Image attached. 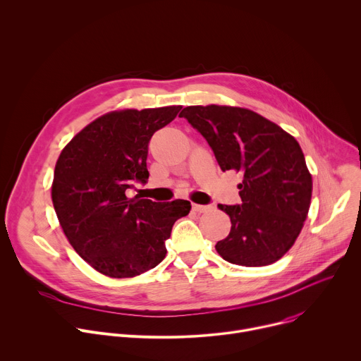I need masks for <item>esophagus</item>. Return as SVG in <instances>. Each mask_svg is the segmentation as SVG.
<instances>
[{
	"label": "esophagus",
	"mask_w": 361,
	"mask_h": 361,
	"mask_svg": "<svg viewBox=\"0 0 361 361\" xmlns=\"http://www.w3.org/2000/svg\"><path fill=\"white\" fill-rule=\"evenodd\" d=\"M192 210H194L195 213L201 214V213H207V212H210V210H212V207H210V205H201V204H192Z\"/></svg>",
	"instance_id": "obj_1"
}]
</instances>
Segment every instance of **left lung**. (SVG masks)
I'll return each mask as SVG.
<instances>
[{"label":"left lung","mask_w":361,"mask_h":361,"mask_svg":"<svg viewBox=\"0 0 361 361\" xmlns=\"http://www.w3.org/2000/svg\"><path fill=\"white\" fill-rule=\"evenodd\" d=\"M180 117L197 128L223 171L241 173V205L219 209L231 220L230 234L216 244L231 264L263 267L293 247L312 202L313 178L297 140L248 109L190 106Z\"/></svg>","instance_id":"1"}]
</instances>
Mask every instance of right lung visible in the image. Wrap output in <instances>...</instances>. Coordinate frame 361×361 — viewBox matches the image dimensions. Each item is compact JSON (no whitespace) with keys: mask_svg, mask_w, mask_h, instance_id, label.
Returning <instances> with one entry per match:
<instances>
[{"mask_svg":"<svg viewBox=\"0 0 361 361\" xmlns=\"http://www.w3.org/2000/svg\"><path fill=\"white\" fill-rule=\"evenodd\" d=\"M181 106L110 111L84 127L63 148L51 198L60 226L94 270L111 279L140 276L159 266L187 200L128 198L134 181L147 183L148 142Z\"/></svg>","mask_w":361,"mask_h":361,"instance_id":"add662e5","label":"right lung"}]
</instances>
